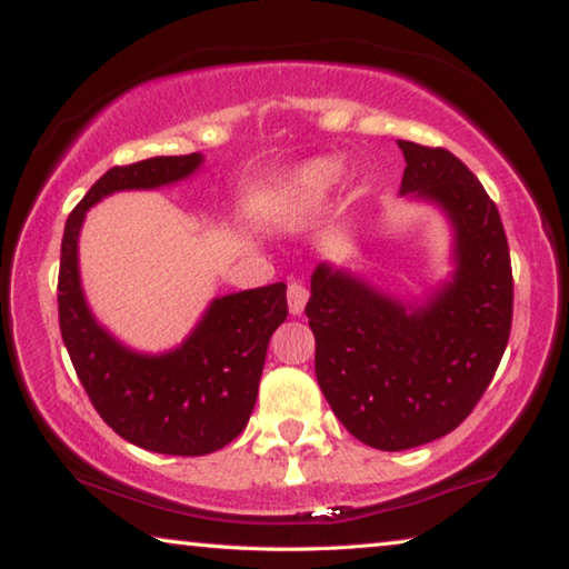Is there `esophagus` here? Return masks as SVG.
<instances>
[{"label": "esophagus", "instance_id": "obj_1", "mask_svg": "<svg viewBox=\"0 0 569 569\" xmlns=\"http://www.w3.org/2000/svg\"><path fill=\"white\" fill-rule=\"evenodd\" d=\"M288 308H291L293 316H301L306 301H308V288L301 283H291L288 286Z\"/></svg>", "mask_w": 569, "mask_h": 569}]
</instances>
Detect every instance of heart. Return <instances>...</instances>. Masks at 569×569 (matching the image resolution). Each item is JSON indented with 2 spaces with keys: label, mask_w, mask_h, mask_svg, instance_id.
Segmentation results:
<instances>
[{
  "label": "heart",
  "mask_w": 569,
  "mask_h": 569,
  "mask_svg": "<svg viewBox=\"0 0 569 569\" xmlns=\"http://www.w3.org/2000/svg\"><path fill=\"white\" fill-rule=\"evenodd\" d=\"M341 176V166L331 158L308 160L298 166L283 182V196L308 203V200H319L333 188V182Z\"/></svg>",
  "instance_id": "b5f03b06"
}]
</instances>
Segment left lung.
<instances>
[{"instance_id":"8db88e82","label":"left lung","mask_w":569,"mask_h":569,"mask_svg":"<svg viewBox=\"0 0 569 569\" xmlns=\"http://www.w3.org/2000/svg\"><path fill=\"white\" fill-rule=\"evenodd\" d=\"M401 196L445 210L451 281L411 306L321 263L306 303L316 379L351 435L401 451L455 431L492 381L512 329V263L495 200L445 148L399 140Z\"/></svg>"}]
</instances>
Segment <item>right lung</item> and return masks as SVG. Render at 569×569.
Masks as SVG:
<instances>
[{
    "label": "right lung",
    "mask_w": 569,
    "mask_h": 569,
    "mask_svg": "<svg viewBox=\"0 0 569 569\" xmlns=\"http://www.w3.org/2000/svg\"><path fill=\"white\" fill-rule=\"evenodd\" d=\"M200 152L114 166L64 223L60 331L84 391L112 431L158 455L203 457L230 445L256 407L268 341L286 321V283L228 293L208 306L178 349L138 353L94 321L80 283L77 238L84 213L118 190H152L192 176Z\"/></svg>",
    "instance_id": "add662e5"
}]
</instances>
